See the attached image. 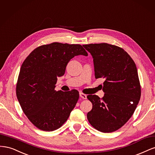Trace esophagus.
Listing matches in <instances>:
<instances>
[{"label": "esophagus", "mask_w": 155, "mask_h": 155, "mask_svg": "<svg viewBox=\"0 0 155 155\" xmlns=\"http://www.w3.org/2000/svg\"><path fill=\"white\" fill-rule=\"evenodd\" d=\"M79 96H80V97L81 98H83V99H87V95L85 94L80 92V93H79Z\"/></svg>", "instance_id": "1"}]
</instances>
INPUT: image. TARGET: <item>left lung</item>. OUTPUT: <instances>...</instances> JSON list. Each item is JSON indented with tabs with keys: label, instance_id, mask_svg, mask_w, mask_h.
Here are the masks:
<instances>
[{
	"label": "left lung",
	"instance_id": "8db88e82",
	"mask_svg": "<svg viewBox=\"0 0 155 155\" xmlns=\"http://www.w3.org/2000/svg\"><path fill=\"white\" fill-rule=\"evenodd\" d=\"M93 58L96 79L104 78V96L88 95L92 104L89 123L102 133H112L126 124L137 107L141 87L133 59L119 46L107 43L83 45Z\"/></svg>",
	"mask_w": 155,
	"mask_h": 155
}]
</instances>
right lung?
Returning a JSON list of instances; mask_svg holds the SVG:
<instances>
[{
	"label": "right lung",
	"mask_w": 155,
	"mask_h": 155,
	"mask_svg": "<svg viewBox=\"0 0 155 155\" xmlns=\"http://www.w3.org/2000/svg\"><path fill=\"white\" fill-rule=\"evenodd\" d=\"M79 55H88L80 45L52 43L34 49L22 64L17 97L27 118L38 129H59L76 106L79 92L56 91L55 85L64 74L69 61Z\"/></svg>",
	"instance_id": "1"
}]
</instances>
